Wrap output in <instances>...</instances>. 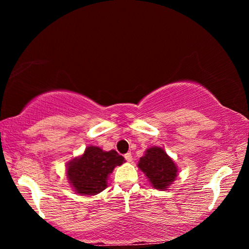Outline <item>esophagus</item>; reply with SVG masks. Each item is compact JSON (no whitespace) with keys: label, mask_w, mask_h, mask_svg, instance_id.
<instances>
[{"label":"esophagus","mask_w":249,"mask_h":249,"mask_svg":"<svg viewBox=\"0 0 249 249\" xmlns=\"http://www.w3.org/2000/svg\"><path fill=\"white\" fill-rule=\"evenodd\" d=\"M125 159H126V161H128V162H130L133 160V156H132V154L130 153H127V154H125Z\"/></svg>","instance_id":"34e87169"}]
</instances>
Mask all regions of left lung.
<instances>
[{"label": "left lung", "instance_id": "8db88e82", "mask_svg": "<svg viewBox=\"0 0 249 249\" xmlns=\"http://www.w3.org/2000/svg\"><path fill=\"white\" fill-rule=\"evenodd\" d=\"M138 168L144 172L155 189L166 190L174 182L178 168L161 147H150L138 161Z\"/></svg>", "mask_w": 249, "mask_h": 249}]
</instances>
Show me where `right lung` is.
Segmentation results:
<instances>
[{"label": "right lung", "mask_w": 249, "mask_h": 249, "mask_svg": "<svg viewBox=\"0 0 249 249\" xmlns=\"http://www.w3.org/2000/svg\"><path fill=\"white\" fill-rule=\"evenodd\" d=\"M125 161L115 150L104 151L89 146L84 154L67 163V177L73 190L81 196H94L107 187V178Z\"/></svg>", "instance_id": "add662e5"}]
</instances>
